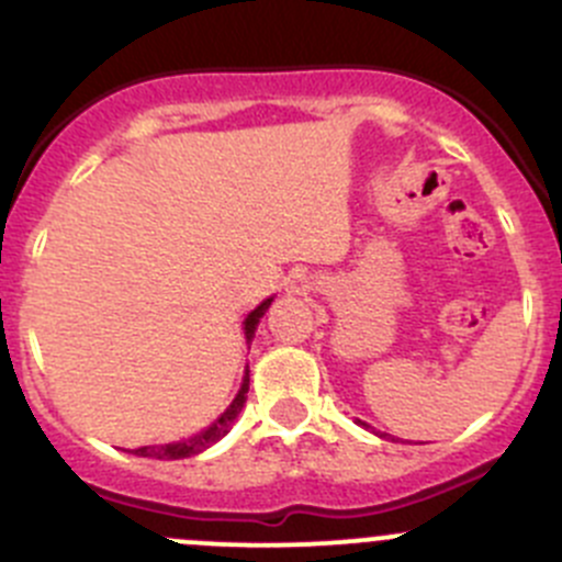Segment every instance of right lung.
Wrapping results in <instances>:
<instances>
[{"instance_id":"add662e5","label":"right lung","mask_w":562,"mask_h":562,"mask_svg":"<svg viewBox=\"0 0 562 562\" xmlns=\"http://www.w3.org/2000/svg\"><path fill=\"white\" fill-rule=\"evenodd\" d=\"M271 307V299H266L260 307H255L252 313L247 315V321H244V335H247V342H252L255 337V329H258L260 318L266 315V310ZM247 390H249V370L247 375H244V384L241 390H238V395L233 397L231 406L225 408V414H222L216 423H211L205 431L194 434V437L189 439H181V442H170V445H148V448H136L134 456H143V459H161V461H176V459H189V456H198L203 453L205 448H211L214 442H220L222 437H225L227 431L233 428V423H236V417L241 414L244 403H247Z\"/></svg>"}]
</instances>
